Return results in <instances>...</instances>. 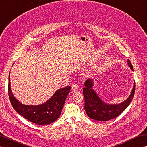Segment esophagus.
I'll return each instance as SVG.
<instances>
[{
  "label": "esophagus",
  "mask_w": 147,
  "mask_h": 147,
  "mask_svg": "<svg viewBox=\"0 0 147 147\" xmlns=\"http://www.w3.org/2000/svg\"><path fill=\"white\" fill-rule=\"evenodd\" d=\"M71 89H72L73 91H75V92L78 91V86L77 85H76V84H73L72 87H71Z\"/></svg>",
  "instance_id": "34e87169"
}]
</instances>
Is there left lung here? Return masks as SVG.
Returning <instances> with one entry per match:
<instances>
[{"label":"left lung","instance_id":"8db88e82","mask_svg":"<svg viewBox=\"0 0 147 147\" xmlns=\"http://www.w3.org/2000/svg\"><path fill=\"white\" fill-rule=\"evenodd\" d=\"M128 65L134 71L133 66L129 59L127 60ZM94 82L93 79H88L84 82L83 94L85 100L84 109L89 117L99 121H107L115 118L129 106L132 100L135 89V81L133 88L128 98L119 104H109L104 102L97 94L94 89Z\"/></svg>","mask_w":147,"mask_h":147}]
</instances>
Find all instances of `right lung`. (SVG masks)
I'll list each match as a JSON object with an SVG mask.
<instances>
[{
	"mask_svg": "<svg viewBox=\"0 0 147 147\" xmlns=\"http://www.w3.org/2000/svg\"><path fill=\"white\" fill-rule=\"evenodd\" d=\"M9 75V96L14 109L26 119L38 125H47L55 122L61 114L71 86L58 89L46 102L38 105H25L19 102L13 94Z\"/></svg>",
	"mask_w": 147,
	"mask_h": 147,
	"instance_id": "add662e5",
	"label": "right lung"
}]
</instances>
